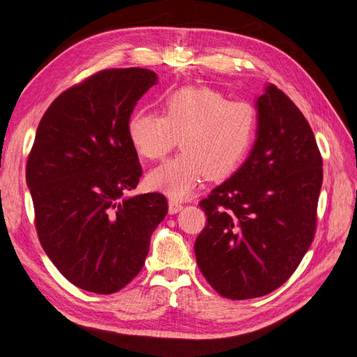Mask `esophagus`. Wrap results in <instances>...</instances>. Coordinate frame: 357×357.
Here are the masks:
<instances>
[{
  "label": "esophagus",
  "instance_id": "obj_1",
  "mask_svg": "<svg viewBox=\"0 0 357 357\" xmlns=\"http://www.w3.org/2000/svg\"><path fill=\"white\" fill-rule=\"evenodd\" d=\"M181 208H183V204L178 203L177 199H174V198H171V199H169V213H171V215L180 212Z\"/></svg>",
  "mask_w": 357,
  "mask_h": 357
}]
</instances>
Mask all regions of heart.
Returning a JSON list of instances; mask_svg holds the SVG:
<instances>
[{"label": "heart", "mask_w": 357, "mask_h": 357, "mask_svg": "<svg viewBox=\"0 0 357 357\" xmlns=\"http://www.w3.org/2000/svg\"><path fill=\"white\" fill-rule=\"evenodd\" d=\"M257 110L250 101L227 100L207 86H186L163 101V115L137 110L128 121L139 158L160 160L177 141L181 151L149 174V185L183 198L204 177L224 180L244 162L255 141Z\"/></svg>", "instance_id": "1"}]
</instances>
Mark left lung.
Here are the masks:
<instances>
[{
	"label": "left lung",
	"mask_w": 357,
	"mask_h": 357,
	"mask_svg": "<svg viewBox=\"0 0 357 357\" xmlns=\"http://www.w3.org/2000/svg\"><path fill=\"white\" fill-rule=\"evenodd\" d=\"M257 139L245 163L199 202V271L230 300L262 297L289 279L317 229L323 158L300 109L275 86L257 98Z\"/></svg>",
	"instance_id": "left-lung-1"
}]
</instances>
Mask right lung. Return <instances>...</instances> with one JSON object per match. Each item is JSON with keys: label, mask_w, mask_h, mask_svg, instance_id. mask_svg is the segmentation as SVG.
Returning a JSON list of instances; mask_svg holds the SVG:
<instances>
[{"label": "right lung", "mask_w": 357, "mask_h": 357, "mask_svg": "<svg viewBox=\"0 0 357 357\" xmlns=\"http://www.w3.org/2000/svg\"><path fill=\"white\" fill-rule=\"evenodd\" d=\"M158 75L112 68L66 89L38 126L25 177L42 248L65 279L115 294L141 273L168 212L159 192L126 197L142 176L127 126Z\"/></svg>", "instance_id": "obj_1"}]
</instances>
